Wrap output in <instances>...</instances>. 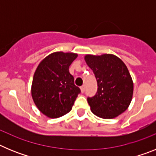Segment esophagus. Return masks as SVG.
Wrapping results in <instances>:
<instances>
[{
    "label": "esophagus",
    "mask_w": 156,
    "mask_h": 156,
    "mask_svg": "<svg viewBox=\"0 0 156 156\" xmlns=\"http://www.w3.org/2000/svg\"><path fill=\"white\" fill-rule=\"evenodd\" d=\"M80 90L82 93H83L85 91V85H83L82 87H80Z\"/></svg>",
    "instance_id": "1"
}]
</instances>
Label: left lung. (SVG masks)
<instances>
[{"label": "left lung", "mask_w": 156, "mask_h": 156, "mask_svg": "<svg viewBox=\"0 0 156 156\" xmlns=\"http://www.w3.org/2000/svg\"><path fill=\"white\" fill-rule=\"evenodd\" d=\"M97 80L98 90L87 101L94 114L112 119L126 111L131 101L133 84L126 65L113 55L85 56Z\"/></svg>", "instance_id": "left-lung-1"}]
</instances>
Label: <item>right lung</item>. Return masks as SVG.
<instances>
[{
    "label": "right lung",
    "mask_w": 156,
    "mask_h": 156,
    "mask_svg": "<svg viewBox=\"0 0 156 156\" xmlns=\"http://www.w3.org/2000/svg\"><path fill=\"white\" fill-rule=\"evenodd\" d=\"M74 53L55 52L37 67L32 84V97L43 114L58 118L69 112L80 89L74 84L69 68L76 58Z\"/></svg>",
    "instance_id": "add662e5"
}]
</instances>
